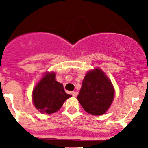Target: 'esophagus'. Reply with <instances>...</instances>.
<instances>
[{
    "label": "esophagus",
    "instance_id": "obj_1",
    "mask_svg": "<svg viewBox=\"0 0 148 148\" xmlns=\"http://www.w3.org/2000/svg\"><path fill=\"white\" fill-rule=\"evenodd\" d=\"M72 95H73V96H74V97H76L77 95H78V92H76V91H73V92H72Z\"/></svg>",
    "mask_w": 148,
    "mask_h": 148
}]
</instances>
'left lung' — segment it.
I'll return each mask as SVG.
<instances>
[{
    "label": "left lung",
    "mask_w": 148,
    "mask_h": 148,
    "mask_svg": "<svg viewBox=\"0 0 148 148\" xmlns=\"http://www.w3.org/2000/svg\"><path fill=\"white\" fill-rule=\"evenodd\" d=\"M113 98L114 90L110 81L98 68L86 74L77 96L84 110L94 116L104 114L112 104Z\"/></svg>",
    "instance_id": "left-lung-1"
}]
</instances>
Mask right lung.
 Returning <instances> with one entry per match:
<instances>
[{"instance_id":"1","label":"right lung","mask_w":148,"mask_h":148,"mask_svg":"<svg viewBox=\"0 0 148 148\" xmlns=\"http://www.w3.org/2000/svg\"><path fill=\"white\" fill-rule=\"evenodd\" d=\"M72 95L65 92L62 84L56 80L54 73H47L35 86L32 99L35 108L40 113H56Z\"/></svg>"}]
</instances>
